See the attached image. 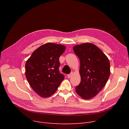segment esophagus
I'll return each mask as SVG.
<instances>
[{
  "mask_svg": "<svg viewBox=\"0 0 129 129\" xmlns=\"http://www.w3.org/2000/svg\"><path fill=\"white\" fill-rule=\"evenodd\" d=\"M72 75H73V73H71V74H68V75H67V77H68V78H70V77H72Z\"/></svg>",
  "mask_w": 129,
  "mask_h": 129,
  "instance_id": "obj_1",
  "label": "esophagus"
}]
</instances>
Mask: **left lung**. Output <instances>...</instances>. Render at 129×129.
<instances>
[{"mask_svg":"<svg viewBox=\"0 0 129 129\" xmlns=\"http://www.w3.org/2000/svg\"><path fill=\"white\" fill-rule=\"evenodd\" d=\"M80 60V84L76 87L77 93L84 99H89L102 90L110 74V62L99 48L85 43L73 47Z\"/></svg>","mask_w":129,"mask_h":129,"instance_id":"8db88e82","label":"left lung"}]
</instances>
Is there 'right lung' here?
I'll return each instance as SVG.
<instances>
[{
	"label": "right lung",
	"mask_w": 129,
	"mask_h": 129,
	"mask_svg": "<svg viewBox=\"0 0 129 129\" xmlns=\"http://www.w3.org/2000/svg\"><path fill=\"white\" fill-rule=\"evenodd\" d=\"M65 46L47 43L40 46L25 63V76L32 88L39 96L46 98L55 92L64 79L59 71V57Z\"/></svg>",
	"instance_id": "right-lung-1"
}]
</instances>
